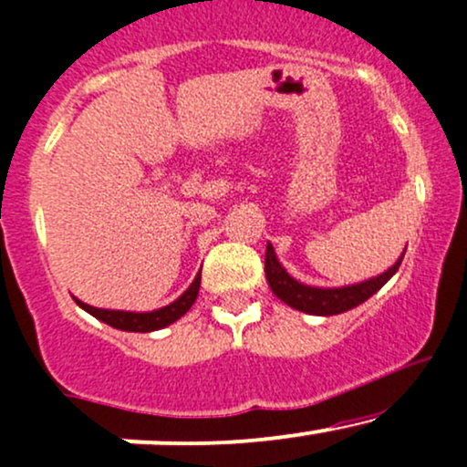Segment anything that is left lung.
<instances>
[{"label": "left lung", "mask_w": 467, "mask_h": 467, "mask_svg": "<svg viewBox=\"0 0 467 467\" xmlns=\"http://www.w3.org/2000/svg\"><path fill=\"white\" fill-rule=\"evenodd\" d=\"M403 254L406 253H401V257L394 261V265H390L386 273L372 276V279L358 281L352 285H339V288H319V285L301 284L295 276H290L288 270L276 259L273 244H268L265 245V279H268L270 290L276 295V299L288 304L290 308L319 317L341 315V312L357 308L358 304L370 299L377 290H381L399 270Z\"/></svg>", "instance_id": "left-lung-1"}]
</instances>
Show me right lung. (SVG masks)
Wrapping results in <instances>:
<instances>
[{
	"instance_id": "obj_1",
	"label": "right lung",
	"mask_w": 467,
	"mask_h": 467,
	"mask_svg": "<svg viewBox=\"0 0 467 467\" xmlns=\"http://www.w3.org/2000/svg\"><path fill=\"white\" fill-rule=\"evenodd\" d=\"M199 285H202V273H197L194 281L188 285V290L183 292L182 296H177L172 304L163 306V308L150 310V312H130V310H109V308H95V306L84 304L75 296L77 306L84 308L88 315L95 317V319L104 321L117 330H126V332H152V330H161V327L175 324L177 319H182L188 310L192 308L194 299L199 295Z\"/></svg>"
}]
</instances>
